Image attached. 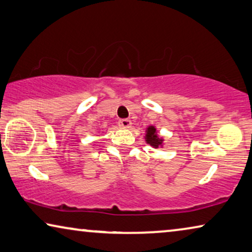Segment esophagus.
I'll return each instance as SVG.
<instances>
[{"label": "esophagus", "mask_w": 252, "mask_h": 252, "mask_svg": "<svg viewBox=\"0 0 252 252\" xmlns=\"http://www.w3.org/2000/svg\"><path fill=\"white\" fill-rule=\"evenodd\" d=\"M118 125L122 127V128H129L131 126V122L129 119H121L118 123Z\"/></svg>", "instance_id": "esophagus-1"}]
</instances>
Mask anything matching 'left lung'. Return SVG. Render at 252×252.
Wrapping results in <instances>:
<instances>
[{"instance_id": "left-lung-1", "label": "left lung", "mask_w": 252, "mask_h": 252, "mask_svg": "<svg viewBox=\"0 0 252 252\" xmlns=\"http://www.w3.org/2000/svg\"><path fill=\"white\" fill-rule=\"evenodd\" d=\"M145 141L148 144L156 149H158V146L163 145V138L158 137V135L157 134V128L154 126H149L148 128H146Z\"/></svg>"}]
</instances>
